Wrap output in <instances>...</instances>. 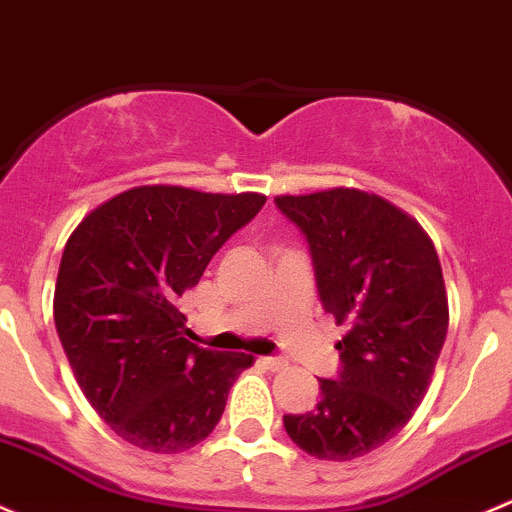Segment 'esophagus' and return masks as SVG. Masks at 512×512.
I'll use <instances>...</instances> for the list:
<instances>
[{"label":"esophagus","instance_id":"34e87169","mask_svg":"<svg viewBox=\"0 0 512 512\" xmlns=\"http://www.w3.org/2000/svg\"><path fill=\"white\" fill-rule=\"evenodd\" d=\"M262 363H265L270 370H284L289 365L287 360L277 358V355H267V358H262Z\"/></svg>","mask_w":512,"mask_h":512}]
</instances>
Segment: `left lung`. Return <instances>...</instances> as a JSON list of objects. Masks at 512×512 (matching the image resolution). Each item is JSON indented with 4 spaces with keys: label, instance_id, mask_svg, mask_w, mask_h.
Listing matches in <instances>:
<instances>
[{
    "label": "left lung",
    "instance_id": "left-lung-1",
    "mask_svg": "<svg viewBox=\"0 0 512 512\" xmlns=\"http://www.w3.org/2000/svg\"><path fill=\"white\" fill-rule=\"evenodd\" d=\"M274 203L304 233L321 304L346 326L338 378H319L316 410L284 414V429L316 459H358L410 422L432 383L449 328L437 250L417 220L358 188Z\"/></svg>",
    "mask_w": 512,
    "mask_h": 512
}]
</instances>
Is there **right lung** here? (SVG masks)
Wrapping results in <instances>:
<instances>
[{
	"instance_id": "obj_1",
	"label": "right lung",
	"mask_w": 512,
	"mask_h": 512,
	"mask_svg": "<svg viewBox=\"0 0 512 512\" xmlns=\"http://www.w3.org/2000/svg\"><path fill=\"white\" fill-rule=\"evenodd\" d=\"M265 201L262 193L137 186L73 230L53 321L80 390L117 437L179 454L220 422L230 387L255 358L181 336L186 316L176 299Z\"/></svg>"
}]
</instances>
